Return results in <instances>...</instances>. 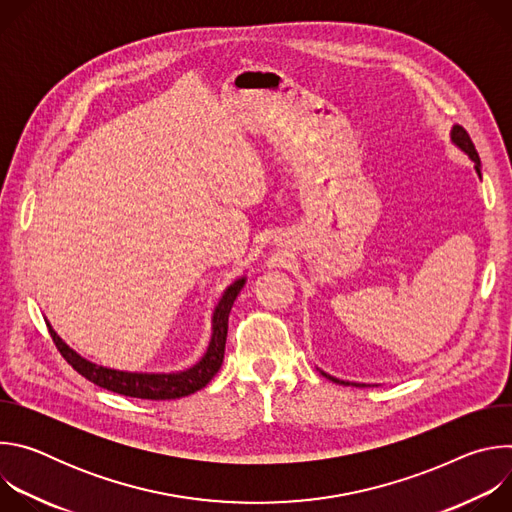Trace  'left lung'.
<instances>
[{"mask_svg": "<svg viewBox=\"0 0 512 512\" xmlns=\"http://www.w3.org/2000/svg\"><path fill=\"white\" fill-rule=\"evenodd\" d=\"M450 139H452V143L456 145V148H458L462 154H466V156L474 162V170H476L478 178H482V172H480V158H478V152H476V148H474V143H472L470 135L466 133V129H464V127H460V125H454V127H452V131H450ZM318 371H320V369H318ZM320 375H322V377H326V379H330V381H332V383H336V385L371 387V385H367V383H352V381L336 379V377H332V375H328V373H324V371H320Z\"/></svg>", "mask_w": 512, "mask_h": 512, "instance_id": "left-lung-1", "label": "left lung"}]
</instances>
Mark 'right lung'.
<instances>
[{
    "mask_svg": "<svg viewBox=\"0 0 512 512\" xmlns=\"http://www.w3.org/2000/svg\"><path fill=\"white\" fill-rule=\"evenodd\" d=\"M247 277H237L231 285L218 298L212 318H210V340L204 354L188 369L182 371H168V373H148V371H119L111 367H103L85 356H81L75 348H70L46 320L50 336L66 358V362L75 369L79 375L89 379L91 383L135 399H152V401H166V399H180L188 397L210 383V379L218 373L225 358V344H227V330H229V314L231 308L243 289Z\"/></svg>",
    "mask_w": 512,
    "mask_h": 512,
    "instance_id": "obj_1",
    "label": "right lung"
}]
</instances>
